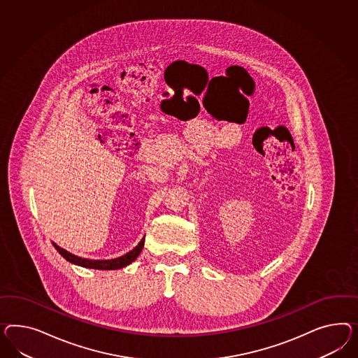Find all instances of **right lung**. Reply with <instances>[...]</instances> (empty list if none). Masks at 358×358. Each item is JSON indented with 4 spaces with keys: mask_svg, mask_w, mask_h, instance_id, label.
I'll return each instance as SVG.
<instances>
[{
    "mask_svg": "<svg viewBox=\"0 0 358 358\" xmlns=\"http://www.w3.org/2000/svg\"><path fill=\"white\" fill-rule=\"evenodd\" d=\"M143 245H145V238H142V241L139 242L131 252H126L125 255H122L120 258L108 259V261H92V259H85V258H80L77 255H73L66 250L61 249L56 243H53L56 250L66 261L78 264V266H82V267H86V268H95V270H118V268L125 267L127 264H130L131 262L136 261V257L141 254L142 249H143Z\"/></svg>",
    "mask_w": 358,
    "mask_h": 358,
    "instance_id": "right-lung-1",
    "label": "right lung"
}]
</instances>
